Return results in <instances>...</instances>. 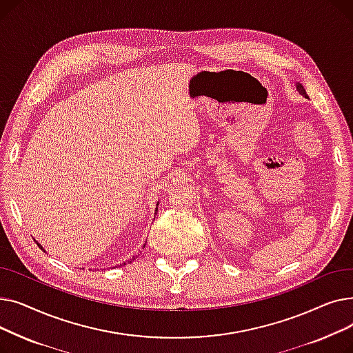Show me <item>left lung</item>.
<instances>
[{
	"instance_id": "1",
	"label": "left lung",
	"mask_w": 353,
	"mask_h": 353,
	"mask_svg": "<svg viewBox=\"0 0 353 353\" xmlns=\"http://www.w3.org/2000/svg\"><path fill=\"white\" fill-rule=\"evenodd\" d=\"M296 90H298L301 94L303 96V97H307V94H306V91H305V88H303V85L301 84V83H296Z\"/></svg>"
}]
</instances>
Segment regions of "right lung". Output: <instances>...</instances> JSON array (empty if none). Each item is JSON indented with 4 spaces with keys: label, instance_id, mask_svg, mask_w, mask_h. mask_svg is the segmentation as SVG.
<instances>
[{
    "label": "right lung",
    "instance_id": "1",
    "mask_svg": "<svg viewBox=\"0 0 353 353\" xmlns=\"http://www.w3.org/2000/svg\"><path fill=\"white\" fill-rule=\"evenodd\" d=\"M156 213H157V209H156ZM35 243H37V245H39V248H40V249H43V246H41V245H40L39 242H37V240H35ZM43 252H46V250L43 249Z\"/></svg>",
    "mask_w": 353,
    "mask_h": 353
}]
</instances>
